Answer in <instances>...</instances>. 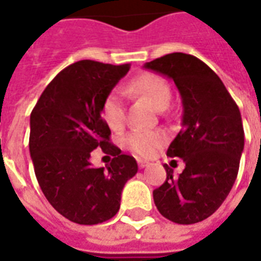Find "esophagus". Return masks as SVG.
Masks as SVG:
<instances>
[{"instance_id": "obj_1", "label": "esophagus", "mask_w": 261, "mask_h": 261, "mask_svg": "<svg viewBox=\"0 0 261 261\" xmlns=\"http://www.w3.org/2000/svg\"><path fill=\"white\" fill-rule=\"evenodd\" d=\"M138 166H140V169H144V168H147L148 162H144V161H138Z\"/></svg>"}]
</instances>
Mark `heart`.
<instances>
[{
	"label": "heart",
	"mask_w": 261,
	"mask_h": 261,
	"mask_svg": "<svg viewBox=\"0 0 261 261\" xmlns=\"http://www.w3.org/2000/svg\"><path fill=\"white\" fill-rule=\"evenodd\" d=\"M125 91L131 95L147 97L148 100L152 103L153 108L158 110H164L168 108L170 97H172L170 86L166 80L161 75L152 74V72L138 75L127 85ZM102 116L106 124L113 130H120L124 125V103H123V96L119 89H113L105 97L102 105ZM164 141L165 137L161 133L142 130L131 131L124 138L125 147L128 148L131 152L142 158L152 156L155 151L164 144Z\"/></svg>",
	"instance_id": "b5f03b06"
}]
</instances>
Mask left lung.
I'll return each mask as SVG.
<instances>
[{
  "label": "left lung",
  "mask_w": 261,
  "mask_h": 261,
  "mask_svg": "<svg viewBox=\"0 0 261 261\" xmlns=\"http://www.w3.org/2000/svg\"><path fill=\"white\" fill-rule=\"evenodd\" d=\"M175 81L183 103L181 130L166 155L186 165L179 177L166 165V180L153 190L165 218L181 225L204 221L233 186L245 145L239 108L205 63L185 53L166 54L144 65Z\"/></svg>",
  "instance_id": "8db88e82"
}]
</instances>
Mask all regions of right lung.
Instances as JSON below:
<instances>
[{
  "mask_svg": "<svg viewBox=\"0 0 261 261\" xmlns=\"http://www.w3.org/2000/svg\"><path fill=\"white\" fill-rule=\"evenodd\" d=\"M130 64L81 60L60 71L31 113L29 151L35 175L53 208L80 225L102 224L120 208L125 181L136 175V159L110 142L102 117L105 97ZM100 147L115 158L106 170L89 158Z\"/></svg>",
  "mask_w": 261,
  "mask_h": 261,
  "instance_id": "add662e5",
  "label": "right lung"
}]
</instances>
